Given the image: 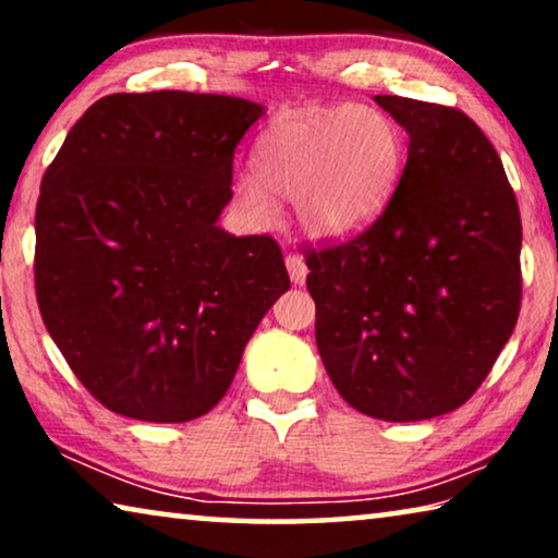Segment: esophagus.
<instances>
[{"label": "esophagus", "instance_id": "esophagus-1", "mask_svg": "<svg viewBox=\"0 0 558 558\" xmlns=\"http://www.w3.org/2000/svg\"><path fill=\"white\" fill-rule=\"evenodd\" d=\"M284 262H287L289 279H292L294 284H304V279H307V264L302 262V256H300V254H294V251H289Z\"/></svg>", "mask_w": 558, "mask_h": 558}]
</instances>
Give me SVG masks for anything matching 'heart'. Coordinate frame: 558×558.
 I'll use <instances>...</instances> for the list:
<instances>
[{
    "instance_id": "1",
    "label": "heart",
    "mask_w": 558,
    "mask_h": 558,
    "mask_svg": "<svg viewBox=\"0 0 558 558\" xmlns=\"http://www.w3.org/2000/svg\"><path fill=\"white\" fill-rule=\"evenodd\" d=\"M407 144L396 121L373 106L287 111L256 144V173L235 190L269 218L271 193L294 197L304 231L345 235L368 223L401 178Z\"/></svg>"
}]
</instances>
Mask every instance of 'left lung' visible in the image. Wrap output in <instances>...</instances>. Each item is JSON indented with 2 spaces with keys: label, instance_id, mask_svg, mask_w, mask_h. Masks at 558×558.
Here are the masks:
<instances>
[{
  "label": "left lung",
  "instance_id": "8db88e82",
  "mask_svg": "<svg viewBox=\"0 0 558 558\" xmlns=\"http://www.w3.org/2000/svg\"><path fill=\"white\" fill-rule=\"evenodd\" d=\"M409 134L378 218L304 248L315 338L350 407L384 422L460 409L521 312V210L498 151L454 106L376 96Z\"/></svg>",
  "mask_w": 558,
  "mask_h": 558
}]
</instances>
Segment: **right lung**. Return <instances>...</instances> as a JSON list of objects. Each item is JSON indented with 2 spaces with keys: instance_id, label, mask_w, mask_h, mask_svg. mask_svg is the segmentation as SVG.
I'll list each match as a JSON object with an SVG mask.
<instances>
[{
  "instance_id": "obj_1",
  "label": "right lung",
  "mask_w": 558,
  "mask_h": 558,
  "mask_svg": "<svg viewBox=\"0 0 558 558\" xmlns=\"http://www.w3.org/2000/svg\"><path fill=\"white\" fill-rule=\"evenodd\" d=\"M262 106L151 90L98 98L43 174L35 294L86 391L113 414L190 422L216 407L289 289L271 235L218 228Z\"/></svg>"
}]
</instances>
